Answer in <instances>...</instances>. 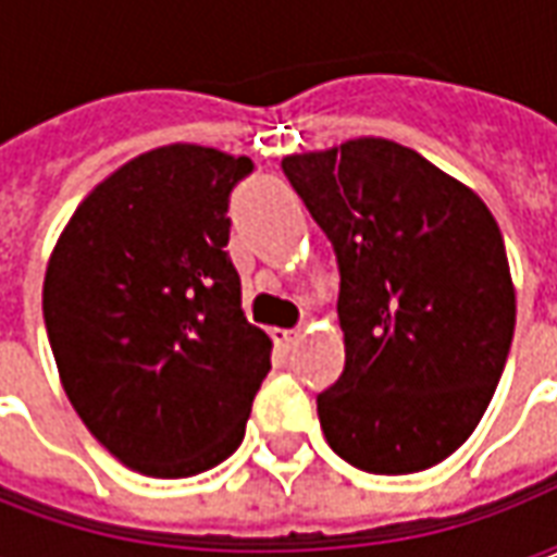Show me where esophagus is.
Returning <instances> with one entry per match:
<instances>
[{
	"mask_svg": "<svg viewBox=\"0 0 557 557\" xmlns=\"http://www.w3.org/2000/svg\"><path fill=\"white\" fill-rule=\"evenodd\" d=\"M271 337H274V343H277V349L289 351L298 339H301V331H295V327H274L271 331Z\"/></svg>",
	"mask_w": 557,
	"mask_h": 557,
	"instance_id": "34e87169",
	"label": "esophagus"
}]
</instances>
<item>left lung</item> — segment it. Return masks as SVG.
<instances>
[{"instance_id": "1", "label": "left lung", "mask_w": 557, "mask_h": 557, "mask_svg": "<svg viewBox=\"0 0 557 557\" xmlns=\"http://www.w3.org/2000/svg\"><path fill=\"white\" fill-rule=\"evenodd\" d=\"M283 172L339 262L346 367L315 399L331 450L370 474L438 466L478 430L513 343L498 223L394 139L286 154Z\"/></svg>"}]
</instances>
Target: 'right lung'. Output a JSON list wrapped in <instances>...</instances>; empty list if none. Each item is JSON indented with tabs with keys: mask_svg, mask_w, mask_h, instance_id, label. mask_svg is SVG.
Returning <instances> with one entry per match:
<instances>
[{
	"mask_svg": "<svg viewBox=\"0 0 557 557\" xmlns=\"http://www.w3.org/2000/svg\"><path fill=\"white\" fill-rule=\"evenodd\" d=\"M250 158L172 143L77 206L44 274L59 379L86 430L148 478H194L238 450L271 370L230 253V190Z\"/></svg>",
	"mask_w": 557,
	"mask_h": 557,
	"instance_id": "right-lung-1",
	"label": "right lung"
}]
</instances>
